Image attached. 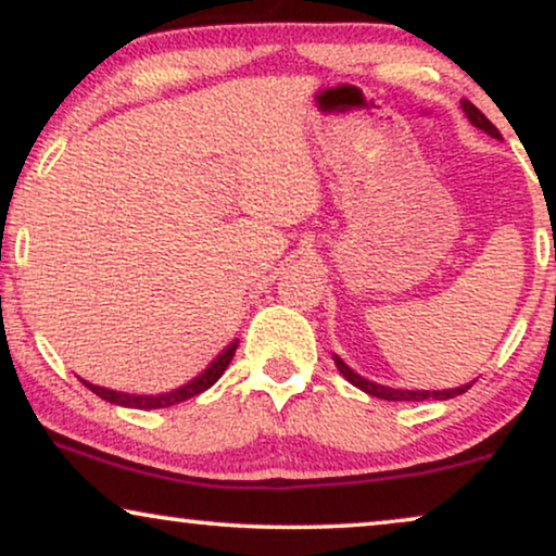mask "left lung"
Returning a JSON list of instances; mask_svg holds the SVG:
<instances>
[{"instance_id": "1", "label": "left lung", "mask_w": 556, "mask_h": 556, "mask_svg": "<svg viewBox=\"0 0 556 556\" xmlns=\"http://www.w3.org/2000/svg\"><path fill=\"white\" fill-rule=\"evenodd\" d=\"M460 109L466 111L468 121H470V124H473L476 128H481V131L493 136V139H501L498 128L493 126L491 121L485 118L483 113L478 111L473 103H470V101H460ZM333 364H337V369L341 371V375H344L354 387H359L362 392L371 394V397L392 400V402H402V400H407V402H409V400H413V402H422V400H451V397H458V394H463V392H468L470 387H473V384H463V387H455V390H443V392H440V390H438V392H435V390H432V392H428V390H394V387H384V384L369 382V379L359 377L354 369H349L346 364L341 362L337 354H333Z\"/></svg>"}]
</instances>
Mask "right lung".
I'll list each match as a JSON object with an SVG mask.
<instances>
[{
	"label": "right lung",
	"instance_id": "right-lung-1",
	"mask_svg": "<svg viewBox=\"0 0 556 556\" xmlns=\"http://www.w3.org/2000/svg\"><path fill=\"white\" fill-rule=\"evenodd\" d=\"M235 349H238V339H235L232 344L227 346L225 352L219 354L217 359L212 362L210 367L202 371L200 377H194L192 382H187L185 387H179V390H172V392H164V394H126V392L105 390V387L90 384V382H86V379H80V382L86 384L90 392H96L98 397H103L105 402H111V405L134 407V409H162V407L177 405V402H185V400H189V397H197V394H200V392L210 390V387L215 384L217 379L225 375L227 364H230L232 356H235Z\"/></svg>",
	"mask_w": 556,
	"mask_h": 556
}]
</instances>
